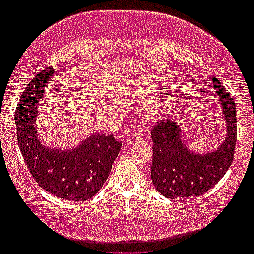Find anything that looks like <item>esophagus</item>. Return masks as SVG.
I'll use <instances>...</instances> for the list:
<instances>
[{
    "label": "esophagus",
    "mask_w": 254,
    "mask_h": 254,
    "mask_svg": "<svg viewBox=\"0 0 254 254\" xmlns=\"http://www.w3.org/2000/svg\"><path fill=\"white\" fill-rule=\"evenodd\" d=\"M138 140H140V135L139 134H136V133L131 134L130 138L127 140V146H132V144L135 143L136 141H138Z\"/></svg>",
    "instance_id": "34e87169"
}]
</instances>
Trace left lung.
<instances>
[{
  "label": "left lung",
  "instance_id": "left-lung-1",
  "mask_svg": "<svg viewBox=\"0 0 254 254\" xmlns=\"http://www.w3.org/2000/svg\"><path fill=\"white\" fill-rule=\"evenodd\" d=\"M211 82L226 122V135L215 151H191L183 139L184 128L171 119L162 120L152 127L151 181L156 190L166 198L203 194L218 183L232 165L237 135L236 106L216 76H212Z\"/></svg>",
  "mask_w": 254,
  "mask_h": 254
}]
</instances>
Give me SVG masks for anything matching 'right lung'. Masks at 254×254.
<instances>
[{
    "label": "right lung",
    "instance_id": "add662e5",
    "mask_svg": "<svg viewBox=\"0 0 254 254\" xmlns=\"http://www.w3.org/2000/svg\"><path fill=\"white\" fill-rule=\"evenodd\" d=\"M54 75L52 66L31 80L15 108L18 144L36 182L58 198L86 201L94 196L110 175L122 143L112 134H91L71 149L46 147L40 141L36 122L40 100Z\"/></svg>",
    "mask_w": 254,
    "mask_h": 254
}]
</instances>
